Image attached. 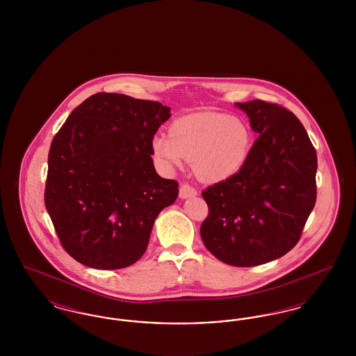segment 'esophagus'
<instances>
[{
  "label": "esophagus",
  "mask_w": 356,
  "mask_h": 356,
  "mask_svg": "<svg viewBox=\"0 0 356 356\" xmlns=\"http://www.w3.org/2000/svg\"><path fill=\"white\" fill-rule=\"evenodd\" d=\"M197 195V191L193 188V186H189V184H183L180 186V192H179V196L181 199H189V197H195Z\"/></svg>",
  "instance_id": "34e87169"
}]
</instances>
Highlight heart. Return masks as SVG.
<instances>
[{
	"label": "heart",
	"mask_w": 356,
	"mask_h": 356,
	"mask_svg": "<svg viewBox=\"0 0 356 356\" xmlns=\"http://www.w3.org/2000/svg\"><path fill=\"white\" fill-rule=\"evenodd\" d=\"M251 131L238 118L199 112L175 120L170 136H154L153 152L167 167L176 168L192 160L199 179L219 183L236 175L251 148Z\"/></svg>",
	"instance_id": "1"
}]
</instances>
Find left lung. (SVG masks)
I'll list each match as a JSON object with an SVG mask.
<instances>
[{
	"mask_svg": "<svg viewBox=\"0 0 356 356\" xmlns=\"http://www.w3.org/2000/svg\"><path fill=\"white\" fill-rule=\"evenodd\" d=\"M257 138L241 170L202 192L209 213L200 227L207 250L235 267L282 257L299 241L316 202V151L286 108L235 102Z\"/></svg>",
	"mask_w": 356,
	"mask_h": 356,
	"instance_id": "1",
	"label": "left lung"
}]
</instances>
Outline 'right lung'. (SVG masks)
Wrapping results in <instances>:
<instances>
[{"label": "right lung", "mask_w": 356, "mask_h": 356, "mask_svg": "<svg viewBox=\"0 0 356 356\" xmlns=\"http://www.w3.org/2000/svg\"><path fill=\"white\" fill-rule=\"evenodd\" d=\"M170 108L120 93H96L54 136L45 207L74 260L96 270L132 266L153 222L179 195L153 165L152 141Z\"/></svg>", "instance_id": "add662e5"}]
</instances>
